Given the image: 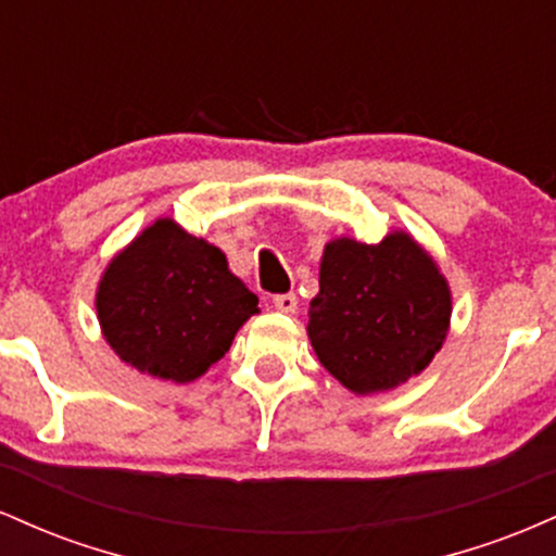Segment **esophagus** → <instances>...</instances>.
<instances>
[{
  "label": "esophagus",
  "mask_w": 556,
  "mask_h": 556,
  "mask_svg": "<svg viewBox=\"0 0 556 556\" xmlns=\"http://www.w3.org/2000/svg\"><path fill=\"white\" fill-rule=\"evenodd\" d=\"M274 308L279 311V314H295L298 311V298L295 292H285V295H277L271 300Z\"/></svg>",
  "instance_id": "34e87169"
}]
</instances>
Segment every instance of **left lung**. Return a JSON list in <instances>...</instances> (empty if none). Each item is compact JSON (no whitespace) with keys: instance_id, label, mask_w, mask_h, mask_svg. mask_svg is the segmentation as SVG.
<instances>
[{"instance_id":"obj_1","label":"left lung","mask_w":556,"mask_h":556,"mask_svg":"<svg viewBox=\"0 0 556 556\" xmlns=\"http://www.w3.org/2000/svg\"><path fill=\"white\" fill-rule=\"evenodd\" d=\"M452 316L444 274L407 232L376 245L327 242L308 337L327 371L355 394L387 392L442 350Z\"/></svg>"}]
</instances>
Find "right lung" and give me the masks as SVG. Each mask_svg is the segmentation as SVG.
Here are the masks:
<instances>
[{
	"label": "right lung",
	"mask_w": 556,
	"mask_h": 556,
	"mask_svg": "<svg viewBox=\"0 0 556 556\" xmlns=\"http://www.w3.org/2000/svg\"><path fill=\"white\" fill-rule=\"evenodd\" d=\"M110 348L140 374L188 384L227 353L258 298L227 256L172 219H156L110 261L96 290Z\"/></svg>",
	"instance_id": "add662e5"
}]
</instances>
